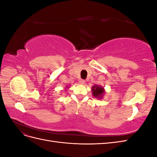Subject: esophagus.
Wrapping results in <instances>:
<instances>
[{
  "label": "esophagus",
  "mask_w": 157,
  "mask_h": 157,
  "mask_svg": "<svg viewBox=\"0 0 157 157\" xmlns=\"http://www.w3.org/2000/svg\"><path fill=\"white\" fill-rule=\"evenodd\" d=\"M79 82H80V84H85V80H83V79H80L79 80Z\"/></svg>",
  "instance_id": "34e87169"
}]
</instances>
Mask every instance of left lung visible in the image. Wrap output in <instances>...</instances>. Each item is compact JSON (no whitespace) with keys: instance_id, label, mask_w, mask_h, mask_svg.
Wrapping results in <instances>:
<instances>
[{"instance_id":"left-lung-1","label":"left lung","mask_w":157,"mask_h":157,"mask_svg":"<svg viewBox=\"0 0 157 157\" xmlns=\"http://www.w3.org/2000/svg\"><path fill=\"white\" fill-rule=\"evenodd\" d=\"M92 95L96 98L101 99L103 96V94L105 93V90L104 88L99 85H95L92 88Z\"/></svg>"}]
</instances>
